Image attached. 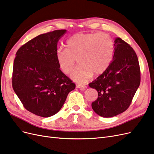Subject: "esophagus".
Masks as SVG:
<instances>
[{"label": "esophagus", "mask_w": 154, "mask_h": 154, "mask_svg": "<svg viewBox=\"0 0 154 154\" xmlns=\"http://www.w3.org/2000/svg\"><path fill=\"white\" fill-rule=\"evenodd\" d=\"M76 87L77 88H80V90H85V88H87V87L85 86V85H80V84H78V85H76Z\"/></svg>", "instance_id": "34e87169"}]
</instances>
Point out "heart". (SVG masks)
Masks as SVG:
<instances>
[{
  "label": "heart",
  "instance_id": "1",
  "mask_svg": "<svg viewBox=\"0 0 154 154\" xmlns=\"http://www.w3.org/2000/svg\"><path fill=\"white\" fill-rule=\"evenodd\" d=\"M66 49H58L56 60L65 74L71 72V77L76 82H87L93 73L99 75L108 68L113 58L114 43L112 38L104 32L77 33L66 41Z\"/></svg>",
  "mask_w": 154,
  "mask_h": 154
}]
</instances>
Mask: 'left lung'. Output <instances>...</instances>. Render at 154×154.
<instances>
[{
  "label": "left lung",
  "mask_w": 154,
  "mask_h": 154,
  "mask_svg": "<svg viewBox=\"0 0 154 154\" xmlns=\"http://www.w3.org/2000/svg\"><path fill=\"white\" fill-rule=\"evenodd\" d=\"M113 60L90 87L98 93L92 108L101 117L111 118L127 110L140 85L141 72L136 52L120 38L114 40Z\"/></svg>",
  "instance_id": "1"
}]
</instances>
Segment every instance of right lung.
<instances>
[{"instance_id":"add662e5","label":"right lung","mask_w":154,"mask_h":154,"mask_svg":"<svg viewBox=\"0 0 154 154\" xmlns=\"http://www.w3.org/2000/svg\"><path fill=\"white\" fill-rule=\"evenodd\" d=\"M67 30L42 34L20 47L14 60L12 86L24 108L48 118L61 109L76 87L56 60L57 44Z\"/></svg>"}]
</instances>
